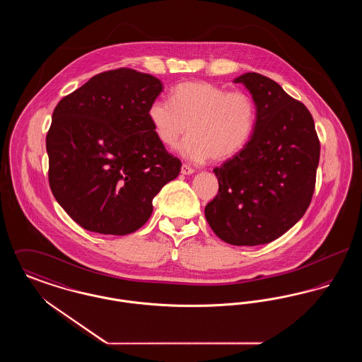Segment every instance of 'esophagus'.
Wrapping results in <instances>:
<instances>
[{"label":"esophagus","mask_w":362,"mask_h":362,"mask_svg":"<svg viewBox=\"0 0 362 362\" xmlns=\"http://www.w3.org/2000/svg\"><path fill=\"white\" fill-rule=\"evenodd\" d=\"M180 173H183V175H191V173H195V170H194V168H191V167L187 165V164H183V165H182Z\"/></svg>","instance_id":"1"}]
</instances>
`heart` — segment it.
<instances>
[{"instance_id": "1", "label": "heart", "mask_w": 362, "mask_h": 362, "mask_svg": "<svg viewBox=\"0 0 362 362\" xmlns=\"http://www.w3.org/2000/svg\"><path fill=\"white\" fill-rule=\"evenodd\" d=\"M148 118L157 139L177 146L187 132L182 153L192 161H224L239 155L254 136L257 105L243 90L210 83H182L171 92V103L155 100Z\"/></svg>"}]
</instances>
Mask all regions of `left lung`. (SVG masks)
I'll list each match as a JSON object with an SVG mask.
<instances>
[{
	"instance_id": "obj_1",
	"label": "left lung",
	"mask_w": 362,
	"mask_h": 362,
	"mask_svg": "<svg viewBox=\"0 0 362 362\" xmlns=\"http://www.w3.org/2000/svg\"><path fill=\"white\" fill-rule=\"evenodd\" d=\"M235 83L251 92L257 126L240 153L214 168L218 194L205 217L225 243L259 245L282 236L307 211L320 141L310 110L276 81L252 71Z\"/></svg>"
}]
</instances>
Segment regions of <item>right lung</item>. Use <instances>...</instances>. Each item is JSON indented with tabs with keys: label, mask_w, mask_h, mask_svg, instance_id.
<instances>
[{
	"label": "right lung",
	"mask_w": 362,
	"mask_h": 362,
	"mask_svg": "<svg viewBox=\"0 0 362 362\" xmlns=\"http://www.w3.org/2000/svg\"><path fill=\"white\" fill-rule=\"evenodd\" d=\"M158 78L130 68L93 76L62 98L46 136L49 183L80 226L103 235L136 232L182 161L157 139L148 108Z\"/></svg>",
	"instance_id": "obj_1"
}]
</instances>
